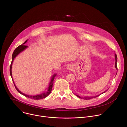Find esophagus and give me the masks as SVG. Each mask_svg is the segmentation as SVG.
I'll return each instance as SVG.
<instances>
[{
    "instance_id": "34e87169",
    "label": "esophagus",
    "mask_w": 127,
    "mask_h": 127,
    "mask_svg": "<svg viewBox=\"0 0 127 127\" xmlns=\"http://www.w3.org/2000/svg\"><path fill=\"white\" fill-rule=\"evenodd\" d=\"M67 69L69 71H72L73 69V66H72V65H69L67 67Z\"/></svg>"
}]
</instances>
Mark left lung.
Returning <instances> with one entry per match:
<instances>
[{
    "label": "left lung",
    "instance_id": "1",
    "mask_svg": "<svg viewBox=\"0 0 127 127\" xmlns=\"http://www.w3.org/2000/svg\"><path fill=\"white\" fill-rule=\"evenodd\" d=\"M115 60H116V61H115V67H116V69H117V70H118V67H117V55H116V54H115ZM117 73H116V75H117ZM108 89H107V90H106L105 91H104V92H103L102 94H103V93H105L107 90H108ZM101 94H100V95H96V96H84V97H81V96H79L78 95H76V96H77V97H78L79 98H81V99H86V100H87V99H92V98H95V97H97V96H98L99 95H100Z\"/></svg>",
    "mask_w": 127,
    "mask_h": 127
}]
</instances>
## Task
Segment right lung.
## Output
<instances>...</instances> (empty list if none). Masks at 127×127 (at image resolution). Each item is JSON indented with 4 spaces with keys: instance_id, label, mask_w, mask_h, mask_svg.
I'll return each instance as SVG.
<instances>
[{
    "instance_id": "right-lung-1",
    "label": "right lung",
    "mask_w": 127,
    "mask_h": 127,
    "mask_svg": "<svg viewBox=\"0 0 127 127\" xmlns=\"http://www.w3.org/2000/svg\"><path fill=\"white\" fill-rule=\"evenodd\" d=\"M28 40H26L25 43H24L22 45L19 46V47H17L14 51L13 54H12V61H11V65H10V76L11 77V78L12 79V81L13 82V83H14V86L16 88V89L17 90V91L19 92L20 94H21V95L28 97V98H30L31 99H37V100H38V99H42V98H45L47 96H48L51 93V91H52V87H53V81L54 80V78H55V76L56 75V74H54L52 78H51V80L50 81V82L49 83V86L48 87V88L47 89V90L45 92H44L42 94H40V95H26V94H24L23 93L21 92L20 90H19V89H18L16 86H15V83H14V81L13 80V78H12V71H11V69H12V63H13V61L14 59V58L19 55V54L21 53L22 52H23V51H24L26 49H27L28 47L27 46H25L24 45L25 44H26L27 41H28Z\"/></svg>"
}]
</instances>
